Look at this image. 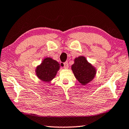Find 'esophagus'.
<instances>
[{"mask_svg":"<svg viewBox=\"0 0 129 129\" xmlns=\"http://www.w3.org/2000/svg\"><path fill=\"white\" fill-rule=\"evenodd\" d=\"M63 66L65 69H68V67H69L68 62L67 61V62H65L64 63H63Z\"/></svg>","mask_w":129,"mask_h":129,"instance_id":"34e87169","label":"esophagus"}]
</instances>
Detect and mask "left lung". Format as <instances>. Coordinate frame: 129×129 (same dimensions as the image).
Segmentation results:
<instances>
[{
  "mask_svg": "<svg viewBox=\"0 0 129 129\" xmlns=\"http://www.w3.org/2000/svg\"><path fill=\"white\" fill-rule=\"evenodd\" d=\"M71 68L75 78L83 85L91 82L96 74L95 69L87 62L84 56L76 58Z\"/></svg>",
  "mask_w": 129,
  "mask_h": 129,
  "instance_id": "obj_1",
  "label": "left lung"
}]
</instances>
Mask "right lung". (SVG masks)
Instances as JSON below:
<instances>
[{
    "mask_svg": "<svg viewBox=\"0 0 129 129\" xmlns=\"http://www.w3.org/2000/svg\"><path fill=\"white\" fill-rule=\"evenodd\" d=\"M59 69V65L56 61L47 58L36 69V74L41 80L45 82H50L55 77Z\"/></svg>",
    "mask_w": 129,
    "mask_h": 129,
    "instance_id": "right-lung-1",
    "label": "right lung"
}]
</instances>
